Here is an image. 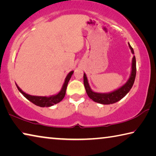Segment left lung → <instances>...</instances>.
<instances>
[{
    "label": "left lung",
    "mask_w": 156,
    "mask_h": 156,
    "mask_svg": "<svg viewBox=\"0 0 156 156\" xmlns=\"http://www.w3.org/2000/svg\"><path fill=\"white\" fill-rule=\"evenodd\" d=\"M129 48L131 49V53L133 55L134 54V51L132 47L129 43ZM136 76V60L135 55L132 58V63H131V74H130L129 80L125 83L124 85H122L120 87L115 89L109 93H98L92 90L90 85H89L88 80L86 76V73H83V83L85 86L86 93L88 96L92 100L97 102V103L101 104H114L115 102L118 101L122 99L126 94L129 93L131 90L133 85Z\"/></svg>",
    "instance_id": "obj_1"
}]
</instances>
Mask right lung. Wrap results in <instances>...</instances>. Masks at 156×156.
Masks as SVG:
<instances>
[{"label": "right lung", "mask_w": 156, "mask_h": 156, "mask_svg": "<svg viewBox=\"0 0 156 156\" xmlns=\"http://www.w3.org/2000/svg\"><path fill=\"white\" fill-rule=\"evenodd\" d=\"M73 73L74 71L73 70V71H70V72L68 74L65 79L64 82L63 83V86L62 87H61V90L58 92V93L55 94V95H52L50 96L31 95L26 93H25L24 91H23L16 83V86L20 93H21L25 98L31 101L32 103L35 104V105L40 107H50L55 105L56 104H58V102H60L63 99V98H64L68 81H70Z\"/></svg>", "instance_id": "add662e5"}]
</instances>
